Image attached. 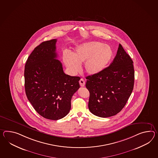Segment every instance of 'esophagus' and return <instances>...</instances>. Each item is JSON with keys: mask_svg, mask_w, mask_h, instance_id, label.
<instances>
[{"mask_svg": "<svg viewBox=\"0 0 158 158\" xmlns=\"http://www.w3.org/2000/svg\"><path fill=\"white\" fill-rule=\"evenodd\" d=\"M79 84L81 85V87H84L85 85V81L83 79H81L79 81Z\"/></svg>", "mask_w": 158, "mask_h": 158, "instance_id": "obj_1", "label": "esophagus"}]
</instances>
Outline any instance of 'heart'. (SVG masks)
Returning <instances> with one entry per match:
<instances>
[{"instance_id":"heart-1","label":"heart","mask_w":158,"mask_h":158,"mask_svg":"<svg viewBox=\"0 0 158 158\" xmlns=\"http://www.w3.org/2000/svg\"><path fill=\"white\" fill-rule=\"evenodd\" d=\"M114 56L111 47L100 42H89L77 47L74 54L68 51L63 54V61L69 73L75 75L81 69V64L85 63V69L89 75L102 72Z\"/></svg>"}]
</instances>
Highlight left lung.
<instances>
[{
    "label": "left lung",
    "instance_id": "1",
    "mask_svg": "<svg viewBox=\"0 0 158 158\" xmlns=\"http://www.w3.org/2000/svg\"><path fill=\"white\" fill-rule=\"evenodd\" d=\"M134 75L133 61L119 44L111 64L100 73L86 77L90 112L101 118L119 113L133 90Z\"/></svg>",
    "mask_w": 158,
    "mask_h": 158
}]
</instances>
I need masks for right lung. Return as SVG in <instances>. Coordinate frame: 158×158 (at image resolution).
Listing matches in <instances>:
<instances>
[{
  "label": "right lung",
  "instance_id": "right-lung-1",
  "mask_svg": "<svg viewBox=\"0 0 158 158\" xmlns=\"http://www.w3.org/2000/svg\"><path fill=\"white\" fill-rule=\"evenodd\" d=\"M56 39L43 42L27 59L24 86L28 100L40 115L48 119H60L71 109V100L80 88L79 77L64 73L56 59Z\"/></svg>",
  "mask_w": 158,
  "mask_h": 158
}]
</instances>
